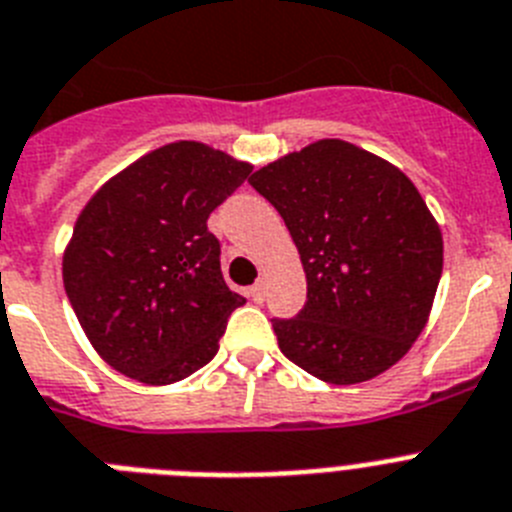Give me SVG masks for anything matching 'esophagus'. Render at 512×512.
<instances>
[{
    "label": "esophagus",
    "instance_id": "obj_1",
    "mask_svg": "<svg viewBox=\"0 0 512 512\" xmlns=\"http://www.w3.org/2000/svg\"><path fill=\"white\" fill-rule=\"evenodd\" d=\"M248 298L256 300V303H261V300L266 298V282H264V279H259V282H256V285L248 290Z\"/></svg>",
    "mask_w": 512,
    "mask_h": 512
}]
</instances>
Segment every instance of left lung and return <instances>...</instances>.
Instances as JSON below:
<instances>
[{
	"label": "left lung",
	"instance_id": "obj_1",
	"mask_svg": "<svg viewBox=\"0 0 512 512\" xmlns=\"http://www.w3.org/2000/svg\"><path fill=\"white\" fill-rule=\"evenodd\" d=\"M303 261L308 300L274 321L287 360L334 386L370 381L412 349L443 274V233L417 186L383 157L318 139L248 178Z\"/></svg>",
	"mask_w": 512,
	"mask_h": 512
}]
</instances>
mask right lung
<instances>
[{
    "label": "right lung",
    "mask_w": 512,
    "mask_h": 512,
    "mask_svg": "<svg viewBox=\"0 0 512 512\" xmlns=\"http://www.w3.org/2000/svg\"><path fill=\"white\" fill-rule=\"evenodd\" d=\"M251 163L202 142L147 152L85 204L61 274L77 321L113 370L168 386L204 368L243 295L225 285L209 214Z\"/></svg>",
    "instance_id": "1"
}]
</instances>
